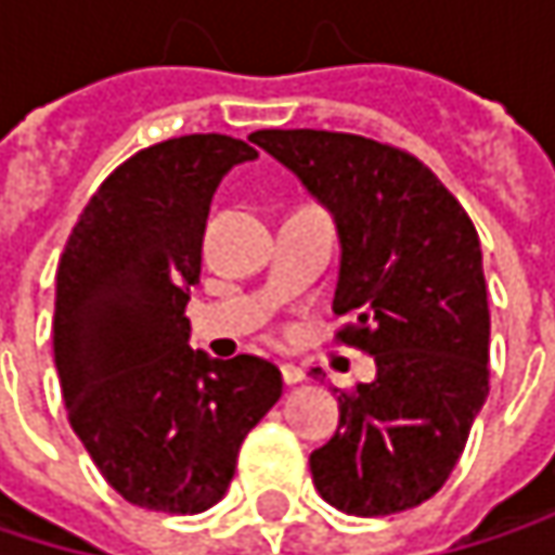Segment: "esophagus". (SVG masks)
<instances>
[{
	"label": "esophagus",
	"mask_w": 555,
	"mask_h": 555,
	"mask_svg": "<svg viewBox=\"0 0 555 555\" xmlns=\"http://www.w3.org/2000/svg\"><path fill=\"white\" fill-rule=\"evenodd\" d=\"M282 379H285V386H298V383H305L308 376H305V370H301V366H295V363H282Z\"/></svg>",
	"instance_id": "esophagus-1"
}]
</instances>
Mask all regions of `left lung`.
<instances>
[{
    "instance_id": "1",
    "label": "left lung",
    "mask_w": 555,
    "mask_h": 555,
    "mask_svg": "<svg viewBox=\"0 0 555 555\" xmlns=\"http://www.w3.org/2000/svg\"><path fill=\"white\" fill-rule=\"evenodd\" d=\"M334 215L340 344L376 379L340 391L337 434L311 453L321 499L357 517L417 507L450 479L489 395V295L466 208L417 157L340 131H254Z\"/></svg>"
}]
</instances>
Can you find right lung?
I'll use <instances>...</instances> for the list:
<instances>
[{
  "instance_id": "right-lung-1",
  "label": "right lung",
  "mask_w": 555,
  "mask_h": 555,
  "mask_svg": "<svg viewBox=\"0 0 555 555\" xmlns=\"http://www.w3.org/2000/svg\"><path fill=\"white\" fill-rule=\"evenodd\" d=\"M257 151L185 134L115 169L56 267L54 363L69 427L125 501L198 514L224 499L237 450L282 395L270 360L189 347L211 195Z\"/></svg>"
}]
</instances>
